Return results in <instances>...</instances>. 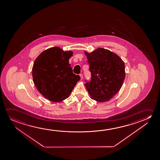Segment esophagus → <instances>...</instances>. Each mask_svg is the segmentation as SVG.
Here are the masks:
<instances>
[{
    "label": "esophagus",
    "instance_id": "1",
    "mask_svg": "<svg viewBox=\"0 0 160 160\" xmlns=\"http://www.w3.org/2000/svg\"><path fill=\"white\" fill-rule=\"evenodd\" d=\"M80 78H81V79L82 80V78H83V75L82 74H80Z\"/></svg>",
    "mask_w": 160,
    "mask_h": 160
}]
</instances>
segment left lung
<instances>
[{
  "instance_id": "1",
  "label": "left lung",
  "mask_w": 160,
  "mask_h": 160,
  "mask_svg": "<svg viewBox=\"0 0 160 160\" xmlns=\"http://www.w3.org/2000/svg\"><path fill=\"white\" fill-rule=\"evenodd\" d=\"M91 74V80L85 85L91 98L98 102L110 100L118 92L125 78V64L117 54L98 48L85 52Z\"/></svg>"
}]
</instances>
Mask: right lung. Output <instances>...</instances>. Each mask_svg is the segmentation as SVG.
Masks as SVG:
<instances>
[{
  "label": "right lung",
  "mask_w": 160,
  "mask_h": 160,
  "mask_svg": "<svg viewBox=\"0 0 160 160\" xmlns=\"http://www.w3.org/2000/svg\"><path fill=\"white\" fill-rule=\"evenodd\" d=\"M71 51L53 47L42 52L35 60L33 81L38 90L50 101L58 102L68 98L80 80L69 64Z\"/></svg>",
  "instance_id": "right-lung-1"
}]
</instances>
